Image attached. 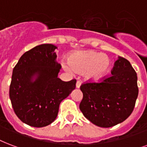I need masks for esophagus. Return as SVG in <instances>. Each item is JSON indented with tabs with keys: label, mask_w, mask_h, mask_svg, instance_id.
Listing matches in <instances>:
<instances>
[{
	"label": "esophagus",
	"mask_w": 147,
	"mask_h": 147,
	"mask_svg": "<svg viewBox=\"0 0 147 147\" xmlns=\"http://www.w3.org/2000/svg\"><path fill=\"white\" fill-rule=\"evenodd\" d=\"M80 85H81V82L80 81H77V83H76V88H80Z\"/></svg>",
	"instance_id": "obj_1"
}]
</instances>
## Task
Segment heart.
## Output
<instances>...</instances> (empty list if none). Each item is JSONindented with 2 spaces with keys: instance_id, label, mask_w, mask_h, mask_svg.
I'll list each match as a JSON object with an SVG mask.
<instances>
[{
  "instance_id": "1",
  "label": "heart",
  "mask_w": 147,
  "mask_h": 147,
  "mask_svg": "<svg viewBox=\"0 0 147 147\" xmlns=\"http://www.w3.org/2000/svg\"><path fill=\"white\" fill-rule=\"evenodd\" d=\"M68 64L63 63V67L67 71L83 73L85 80L98 81L108 74L111 69V61L105 54L85 50L72 53L68 57Z\"/></svg>"
}]
</instances>
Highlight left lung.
<instances>
[{
    "label": "left lung",
    "instance_id": "1",
    "mask_svg": "<svg viewBox=\"0 0 147 147\" xmlns=\"http://www.w3.org/2000/svg\"><path fill=\"white\" fill-rule=\"evenodd\" d=\"M111 73L101 82L80 86V111L99 127H112L126 119L134 109L139 93L137 74L127 59L119 57Z\"/></svg>",
    "mask_w": 147,
    "mask_h": 147
}]
</instances>
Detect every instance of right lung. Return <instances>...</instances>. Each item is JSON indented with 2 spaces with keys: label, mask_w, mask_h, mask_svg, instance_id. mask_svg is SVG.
Segmentation results:
<instances>
[{
  "label": "right lung",
  "mask_w": 147,
  "mask_h": 147,
  "mask_svg": "<svg viewBox=\"0 0 147 147\" xmlns=\"http://www.w3.org/2000/svg\"><path fill=\"white\" fill-rule=\"evenodd\" d=\"M57 47L42 44L25 52L13 69L9 96L15 114L33 127H44L56 119L59 104L76 88V80L58 78Z\"/></svg>",
  "instance_id": "obj_1"
}]
</instances>
